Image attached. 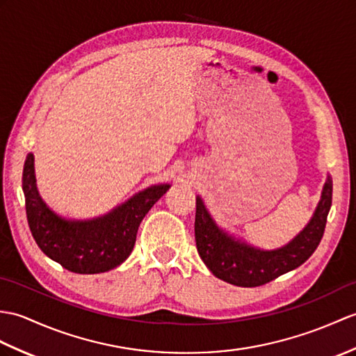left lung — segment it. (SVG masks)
<instances>
[{"instance_id": "8db88e82", "label": "left lung", "mask_w": 356, "mask_h": 356, "mask_svg": "<svg viewBox=\"0 0 356 356\" xmlns=\"http://www.w3.org/2000/svg\"><path fill=\"white\" fill-rule=\"evenodd\" d=\"M332 203V179L327 176L314 217L290 244L277 250H259L236 241L216 225L203 200L195 198L197 252L213 276L236 286H259L291 271L316 252L325 234Z\"/></svg>"}]
</instances>
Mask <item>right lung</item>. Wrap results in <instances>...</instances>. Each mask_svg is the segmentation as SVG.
Listing matches in <instances>:
<instances>
[{
    "label": "right lung",
    "mask_w": 356,
    "mask_h": 356,
    "mask_svg": "<svg viewBox=\"0 0 356 356\" xmlns=\"http://www.w3.org/2000/svg\"><path fill=\"white\" fill-rule=\"evenodd\" d=\"M33 154H27L22 189L31 235L48 258L79 275H95L118 267L134 250L140 221L170 185H156L138 193L117 209L88 221L57 217L39 197Z\"/></svg>",
    "instance_id": "1"
}]
</instances>
